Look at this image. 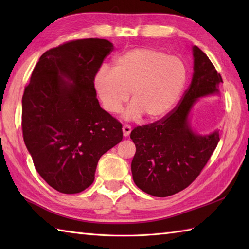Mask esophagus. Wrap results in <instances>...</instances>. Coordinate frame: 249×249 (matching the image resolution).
Here are the masks:
<instances>
[{
	"label": "esophagus",
	"instance_id": "34e87169",
	"mask_svg": "<svg viewBox=\"0 0 249 249\" xmlns=\"http://www.w3.org/2000/svg\"><path fill=\"white\" fill-rule=\"evenodd\" d=\"M123 135H124V137H127V136H129V134H130V131H131V127L129 125H127V124H125L124 126H123Z\"/></svg>",
	"mask_w": 249,
	"mask_h": 249
}]
</instances>
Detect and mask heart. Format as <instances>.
Instances as JSON below:
<instances>
[{
  "label": "heart",
  "instance_id": "b5f03b06",
  "mask_svg": "<svg viewBox=\"0 0 249 249\" xmlns=\"http://www.w3.org/2000/svg\"><path fill=\"white\" fill-rule=\"evenodd\" d=\"M188 67L183 59L155 48H135L118 56L113 68L102 67L93 86L105 111H124L127 120H158L176 107L188 82Z\"/></svg>",
  "mask_w": 249,
  "mask_h": 249
}]
</instances>
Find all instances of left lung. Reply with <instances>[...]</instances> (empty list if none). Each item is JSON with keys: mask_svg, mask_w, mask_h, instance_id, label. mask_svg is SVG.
<instances>
[{"mask_svg": "<svg viewBox=\"0 0 249 249\" xmlns=\"http://www.w3.org/2000/svg\"><path fill=\"white\" fill-rule=\"evenodd\" d=\"M194 75L176 108L154 123L130 133L136 145L131 161L135 184L155 197H168L188 187L206 165L218 144L219 134L193 133L188 113L196 100L218 93L223 78L204 52L194 46Z\"/></svg>", "mask_w": 249, "mask_h": 249, "instance_id": "8db88e82", "label": "left lung"}]
</instances>
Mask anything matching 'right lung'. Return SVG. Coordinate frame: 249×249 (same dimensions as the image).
I'll list each match as a JSON object with an SVG mask.
<instances>
[{"instance_id": "obj_1", "label": "right lung", "mask_w": 249, "mask_h": 249, "mask_svg": "<svg viewBox=\"0 0 249 249\" xmlns=\"http://www.w3.org/2000/svg\"><path fill=\"white\" fill-rule=\"evenodd\" d=\"M112 50L109 40L99 38L51 48L40 56L24 88V143L39 176L60 193L87 189L99 158L123 138L122 124L100 108L93 86Z\"/></svg>"}]
</instances>
